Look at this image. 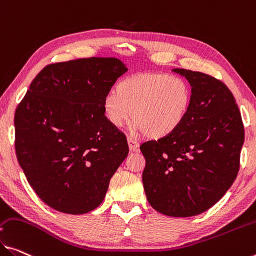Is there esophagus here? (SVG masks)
Returning a JSON list of instances; mask_svg holds the SVG:
<instances>
[{
  "instance_id": "obj_1",
  "label": "esophagus",
  "mask_w": 256,
  "mask_h": 256,
  "mask_svg": "<svg viewBox=\"0 0 256 256\" xmlns=\"http://www.w3.org/2000/svg\"><path fill=\"white\" fill-rule=\"evenodd\" d=\"M127 140H128V145H129V150H130L132 152H135V151L138 150V148H140L138 142L132 138V137H128Z\"/></svg>"
}]
</instances>
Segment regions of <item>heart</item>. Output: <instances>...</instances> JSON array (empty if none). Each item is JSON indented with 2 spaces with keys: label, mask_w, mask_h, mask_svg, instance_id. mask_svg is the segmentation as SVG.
Listing matches in <instances>:
<instances>
[{
  "label": "heart",
  "mask_w": 256,
  "mask_h": 256,
  "mask_svg": "<svg viewBox=\"0 0 256 256\" xmlns=\"http://www.w3.org/2000/svg\"><path fill=\"white\" fill-rule=\"evenodd\" d=\"M191 88L186 78L168 73H138L118 82L116 92L102 102L105 120L114 128L128 122L134 132L153 140L174 134L191 106Z\"/></svg>",
  "instance_id": "obj_1"
}]
</instances>
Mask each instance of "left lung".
Masks as SVG:
<instances>
[{
	"mask_svg": "<svg viewBox=\"0 0 256 256\" xmlns=\"http://www.w3.org/2000/svg\"><path fill=\"white\" fill-rule=\"evenodd\" d=\"M191 84V106L174 134L140 145L143 186L159 213L188 218L207 210L232 186L245 138L229 88L208 74L175 68Z\"/></svg>",
	"mask_w": 256,
	"mask_h": 256,
	"instance_id": "left-lung-1",
	"label": "left lung"
}]
</instances>
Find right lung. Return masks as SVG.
Here are the masks:
<instances>
[{
  "label": "right lung",
  "instance_id": "right-lung-1",
  "mask_svg": "<svg viewBox=\"0 0 256 256\" xmlns=\"http://www.w3.org/2000/svg\"><path fill=\"white\" fill-rule=\"evenodd\" d=\"M127 70L112 57L46 65L16 108L18 162L35 194L54 210L74 215L95 210L127 158V138L102 108Z\"/></svg>",
  "mask_w": 256,
  "mask_h": 256
}]
</instances>
